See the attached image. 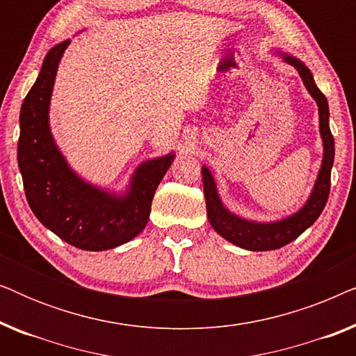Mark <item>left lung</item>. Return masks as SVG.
I'll return each mask as SVG.
<instances>
[{"label":"left lung","mask_w":356,"mask_h":356,"mask_svg":"<svg viewBox=\"0 0 356 356\" xmlns=\"http://www.w3.org/2000/svg\"><path fill=\"white\" fill-rule=\"evenodd\" d=\"M284 60L296 67L298 74L303 79L306 89L314 97L316 104L319 106V128L324 143V159L321 165L318 181L314 184L313 193L305 204L303 209L289 218L274 223H256L248 222L245 218L233 216L223 207L218 197L216 183L211 172L202 167V184L204 197H206L207 217L211 225L218 235H222L233 245L245 248L251 251H269L279 250V248L289 245L296 240L306 228L313 225L325 207L330 191V170L334 163V136L329 128V105L325 95L314 84L313 74L303 63L296 58L284 55Z\"/></svg>","instance_id":"8db88e82"}]
</instances>
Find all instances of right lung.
I'll use <instances>...</instances> for the list:
<instances>
[{
	"label": "right lung",
	"mask_w": 356,
	"mask_h": 356,
	"mask_svg": "<svg viewBox=\"0 0 356 356\" xmlns=\"http://www.w3.org/2000/svg\"><path fill=\"white\" fill-rule=\"evenodd\" d=\"M67 45L70 40L47 53L40 74L24 99L19 118V170L29 206L43 225L79 250H111L143 232L155 189L172 165L173 154L140 165L124 197L100 191L71 172L48 126L56 67Z\"/></svg>",
	"instance_id": "add662e5"
}]
</instances>
